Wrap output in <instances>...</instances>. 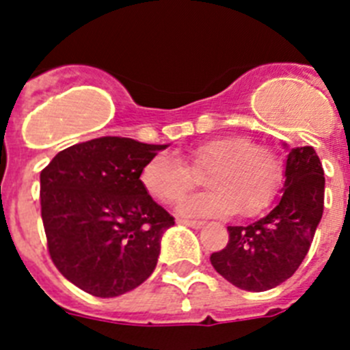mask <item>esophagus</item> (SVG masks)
<instances>
[{
    "label": "esophagus",
    "instance_id": "34e87169",
    "mask_svg": "<svg viewBox=\"0 0 350 350\" xmlns=\"http://www.w3.org/2000/svg\"><path fill=\"white\" fill-rule=\"evenodd\" d=\"M178 224H184V226H189L193 230H202L203 228V222L200 221H187V219H178Z\"/></svg>",
    "mask_w": 350,
    "mask_h": 350
}]
</instances>
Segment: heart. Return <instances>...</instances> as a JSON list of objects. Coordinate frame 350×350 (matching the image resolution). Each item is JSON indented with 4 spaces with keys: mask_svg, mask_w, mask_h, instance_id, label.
I'll return each instance as SVG.
<instances>
[{
    "mask_svg": "<svg viewBox=\"0 0 350 350\" xmlns=\"http://www.w3.org/2000/svg\"><path fill=\"white\" fill-rule=\"evenodd\" d=\"M196 173L212 191L185 198L177 206L182 217H224L238 212L254 217L267 210L282 182V166L271 150L245 137H219L194 145L187 152ZM193 170L172 152L152 156L142 168L144 189L165 205L178 202L194 187Z\"/></svg>",
    "mask_w": 350,
    "mask_h": 350,
    "instance_id": "1",
    "label": "heart"
}]
</instances>
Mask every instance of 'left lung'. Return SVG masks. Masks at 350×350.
<instances>
[{"mask_svg": "<svg viewBox=\"0 0 350 350\" xmlns=\"http://www.w3.org/2000/svg\"><path fill=\"white\" fill-rule=\"evenodd\" d=\"M287 148L282 196L247 226H228L230 242L210 262L243 291L273 289L293 277L307 256L324 208V170L312 147Z\"/></svg>", "mask_w": 350, "mask_h": 350, "instance_id": "8db88e82", "label": "left lung"}]
</instances>
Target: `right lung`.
<instances>
[{"label":"right lung","mask_w":350,"mask_h":350,"mask_svg":"<svg viewBox=\"0 0 350 350\" xmlns=\"http://www.w3.org/2000/svg\"><path fill=\"white\" fill-rule=\"evenodd\" d=\"M168 145L103 137L61 150L40 173L42 219L57 270L82 291L113 298L152 275L175 224L140 180Z\"/></svg>","instance_id":"add662e5"}]
</instances>
